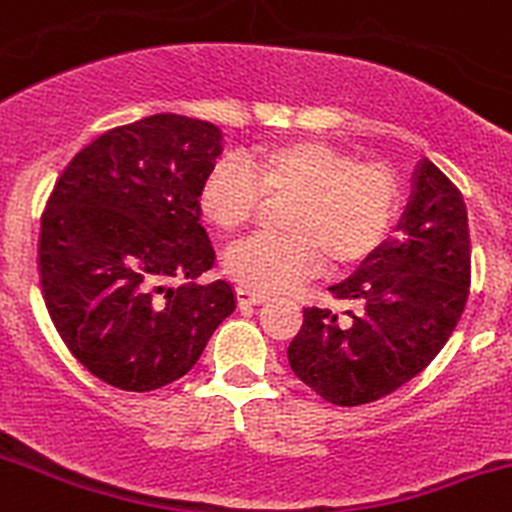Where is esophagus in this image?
<instances>
[{
	"mask_svg": "<svg viewBox=\"0 0 512 512\" xmlns=\"http://www.w3.org/2000/svg\"><path fill=\"white\" fill-rule=\"evenodd\" d=\"M267 292H260V290H252V287H240L237 290V300H240V305H260V302L267 300Z\"/></svg>",
	"mask_w": 512,
	"mask_h": 512,
	"instance_id": "34e87169",
	"label": "esophagus"
}]
</instances>
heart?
Returning <instances> with one entry per match:
<instances>
[{
  "mask_svg": "<svg viewBox=\"0 0 512 512\" xmlns=\"http://www.w3.org/2000/svg\"><path fill=\"white\" fill-rule=\"evenodd\" d=\"M261 185L257 186L256 182ZM262 190L287 197V232H257L227 252V270L247 287L285 290L332 265L360 262L385 240L398 210L388 167L355 162L322 140H280L245 160L222 157L202 185V210L220 230H240L260 210Z\"/></svg>",
  "mask_w": 512,
  "mask_h": 512,
  "instance_id": "b5f03b06",
  "label": "heart"
}]
</instances>
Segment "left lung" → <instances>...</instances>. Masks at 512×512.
I'll list each match as a JSON object with an SVG mask.
<instances>
[{
	"instance_id": "8db88e82",
	"label": "left lung",
	"mask_w": 512,
	"mask_h": 512,
	"mask_svg": "<svg viewBox=\"0 0 512 512\" xmlns=\"http://www.w3.org/2000/svg\"><path fill=\"white\" fill-rule=\"evenodd\" d=\"M398 235L362 260L332 300L345 317L305 307L287 347L292 372L327 403L352 408L413 380L453 335L468 302V210L430 160L413 172Z\"/></svg>"
}]
</instances>
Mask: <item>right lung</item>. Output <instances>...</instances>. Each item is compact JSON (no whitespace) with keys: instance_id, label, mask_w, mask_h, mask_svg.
Masks as SVG:
<instances>
[{"instance_id":"add662e5","label":"right lung","mask_w":512,"mask_h":512,"mask_svg":"<svg viewBox=\"0 0 512 512\" xmlns=\"http://www.w3.org/2000/svg\"><path fill=\"white\" fill-rule=\"evenodd\" d=\"M220 155L217 124L152 114L89 142L54 185L39 232L44 305L112 388L180 380L235 310L230 282H195L215 265L200 197Z\"/></svg>"}]
</instances>
